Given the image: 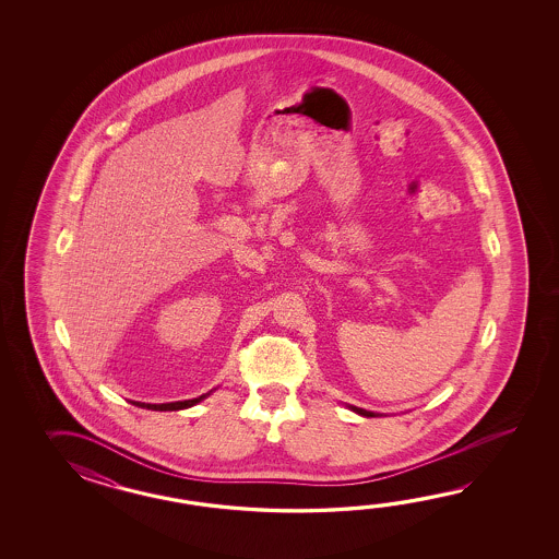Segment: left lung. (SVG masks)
<instances>
[{"instance_id": "8db88e82", "label": "left lung", "mask_w": 559, "mask_h": 559, "mask_svg": "<svg viewBox=\"0 0 559 559\" xmlns=\"http://www.w3.org/2000/svg\"><path fill=\"white\" fill-rule=\"evenodd\" d=\"M352 409H354V412H356V414H359V416H366V417L373 416V414H371V412H366V409H361V407H352Z\"/></svg>"}]
</instances>
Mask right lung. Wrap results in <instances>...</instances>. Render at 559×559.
<instances>
[{"label":"right lung","instance_id":"obj_1","mask_svg":"<svg viewBox=\"0 0 559 559\" xmlns=\"http://www.w3.org/2000/svg\"><path fill=\"white\" fill-rule=\"evenodd\" d=\"M205 395L200 397H193V400H186V402H171V404H142V402H131L133 405H140V407H147V409H155V412H174V409H183V407H191V405L202 402Z\"/></svg>","mask_w":559,"mask_h":559}]
</instances>
